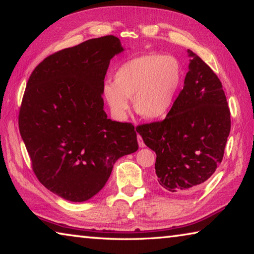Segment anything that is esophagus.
Here are the masks:
<instances>
[{"label": "esophagus", "instance_id": "34e87169", "mask_svg": "<svg viewBox=\"0 0 254 254\" xmlns=\"http://www.w3.org/2000/svg\"><path fill=\"white\" fill-rule=\"evenodd\" d=\"M137 143H139V147H140V148L145 147V144H144V142H143L142 137H141L140 135H137Z\"/></svg>", "mask_w": 254, "mask_h": 254}]
</instances>
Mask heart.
<instances>
[{
  "label": "heart",
  "instance_id": "heart-1",
  "mask_svg": "<svg viewBox=\"0 0 254 254\" xmlns=\"http://www.w3.org/2000/svg\"><path fill=\"white\" fill-rule=\"evenodd\" d=\"M182 62L174 56L147 53L126 60L106 80L102 93L112 114L126 115L128 98L135 113L145 120L165 118L184 83Z\"/></svg>",
  "mask_w": 254,
  "mask_h": 254
}]
</instances>
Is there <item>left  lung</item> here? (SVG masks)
Masks as SVG:
<instances>
[{"instance_id":"1","label":"left lung","mask_w":254,"mask_h":254,"mask_svg":"<svg viewBox=\"0 0 254 254\" xmlns=\"http://www.w3.org/2000/svg\"><path fill=\"white\" fill-rule=\"evenodd\" d=\"M184 88L167 118L136 127L157 154L158 182L174 194L194 191L212 176L224 156L231 130L225 93L216 74L187 50Z\"/></svg>"}]
</instances>
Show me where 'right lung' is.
I'll list each match as a JSON object with an SVG mask.
<instances>
[{
	"label": "right lung",
	"instance_id": "add662e5",
	"mask_svg": "<svg viewBox=\"0 0 254 254\" xmlns=\"http://www.w3.org/2000/svg\"><path fill=\"white\" fill-rule=\"evenodd\" d=\"M123 50L114 36L89 39L42 60L27 83L20 134L37 178L66 200L91 199L115 161L139 148L134 127L103 110L110 60Z\"/></svg>",
	"mask_w": 254,
	"mask_h": 254
}]
</instances>
